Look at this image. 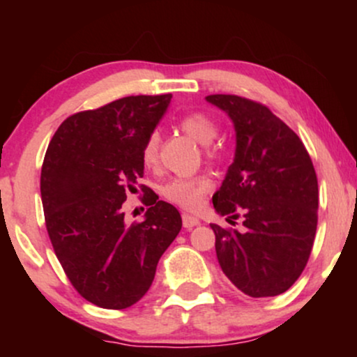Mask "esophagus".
I'll use <instances>...</instances> for the list:
<instances>
[{
  "label": "esophagus",
  "instance_id": "esophagus-1",
  "mask_svg": "<svg viewBox=\"0 0 357 357\" xmlns=\"http://www.w3.org/2000/svg\"><path fill=\"white\" fill-rule=\"evenodd\" d=\"M198 225H199V220L196 218V216L188 215V213H183V227L184 228L191 230L192 227H198Z\"/></svg>",
  "mask_w": 357,
  "mask_h": 357
}]
</instances>
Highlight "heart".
Returning a JSON list of instances; mask_svg holds the SVG:
<instances>
[{
	"instance_id": "obj_1",
	"label": "heart",
	"mask_w": 357,
	"mask_h": 357,
	"mask_svg": "<svg viewBox=\"0 0 357 357\" xmlns=\"http://www.w3.org/2000/svg\"><path fill=\"white\" fill-rule=\"evenodd\" d=\"M179 127L183 132L198 141L199 144H211L213 139L218 134L216 122L204 112H191L186 114ZM159 151V134L153 132L146 139L144 147H142V162L146 167H153L158 162ZM213 188V181L206 174L184 176V178H173L162 184L161 192L169 203L181 206L184 210L196 211L203 206L204 195Z\"/></svg>"
}]
</instances>
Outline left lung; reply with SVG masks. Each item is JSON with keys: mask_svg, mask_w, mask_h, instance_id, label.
Wrapping results in <instances>:
<instances>
[{"mask_svg": "<svg viewBox=\"0 0 357 357\" xmlns=\"http://www.w3.org/2000/svg\"><path fill=\"white\" fill-rule=\"evenodd\" d=\"M235 127V158L213 206L243 230L211 223L216 257L231 284L250 297L280 296L305 268L317 228L319 188L298 136L258 102L208 96Z\"/></svg>", "mask_w": 357, "mask_h": 357, "instance_id": "8db88e82", "label": "left lung"}]
</instances>
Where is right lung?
<instances>
[{"label":"right lung","instance_id":"right-lung-1","mask_svg":"<svg viewBox=\"0 0 357 357\" xmlns=\"http://www.w3.org/2000/svg\"><path fill=\"white\" fill-rule=\"evenodd\" d=\"M171 97L130 96L73 114L45 154L40 191L53 250L77 292L102 309H127L144 297L183 227L179 211L147 186L144 220L127 225L122 211Z\"/></svg>","mask_w":357,"mask_h":357}]
</instances>
